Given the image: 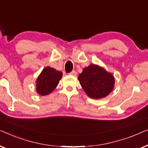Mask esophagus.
<instances>
[{
    "instance_id": "34e87169",
    "label": "esophagus",
    "mask_w": 148,
    "mask_h": 148,
    "mask_svg": "<svg viewBox=\"0 0 148 148\" xmlns=\"http://www.w3.org/2000/svg\"><path fill=\"white\" fill-rule=\"evenodd\" d=\"M69 74L71 75H73V76H75L76 75H77V73H76L75 71H72L71 72V73H69Z\"/></svg>"
}]
</instances>
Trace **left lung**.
Here are the masks:
<instances>
[{"label": "left lung", "instance_id": "8db88e82", "mask_svg": "<svg viewBox=\"0 0 148 148\" xmlns=\"http://www.w3.org/2000/svg\"><path fill=\"white\" fill-rule=\"evenodd\" d=\"M78 79L86 94L90 98L100 99L108 96L114 88V79L100 66L90 64L79 75Z\"/></svg>", "mask_w": 148, "mask_h": 148}]
</instances>
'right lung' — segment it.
Returning a JSON list of instances; mask_svg holds the SVG:
<instances>
[{
	"label": "right lung",
	"instance_id": "add662e5",
	"mask_svg": "<svg viewBox=\"0 0 148 148\" xmlns=\"http://www.w3.org/2000/svg\"><path fill=\"white\" fill-rule=\"evenodd\" d=\"M62 76V72L53 68L49 66L44 68L36 82L37 92L41 96L50 94L57 86Z\"/></svg>",
	"mask_w": 148,
	"mask_h": 148
}]
</instances>
